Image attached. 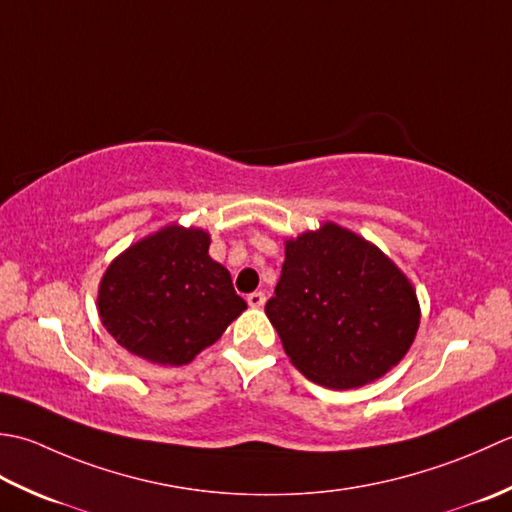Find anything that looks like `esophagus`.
Returning a JSON list of instances; mask_svg holds the SVG:
<instances>
[{
	"label": "esophagus",
	"mask_w": 512,
	"mask_h": 512,
	"mask_svg": "<svg viewBox=\"0 0 512 512\" xmlns=\"http://www.w3.org/2000/svg\"><path fill=\"white\" fill-rule=\"evenodd\" d=\"M247 302H249V307H254V309L263 307L265 305V294H263V291H254V294L247 296Z\"/></svg>",
	"instance_id": "esophagus-1"
}]
</instances>
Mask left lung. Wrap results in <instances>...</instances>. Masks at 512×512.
Listing matches in <instances>:
<instances>
[{
  "instance_id": "left-lung-1",
  "label": "left lung",
  "mask_w": 512,
  "mask_h": 512,
  "mask_svg": "<svg viewBox=\"0 0 512 512\" xmlns=\"http://www.w3.org/2000/svg\"><path fill=\"white\" fill-rule=\"evenodd\" d=\"M265 314L307 380L347 391L398 367L420 327V300L378 245L327 221L287 238Z\"/></svg>"
}]
</instances>
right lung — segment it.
<instances>
[{"instance_id":"obj_1","label":"right lung","mask_w":512,"mask_h":512,"mask_svg":"<svg viewBox=\"0 0 512 512\" xmlns=\"http://www.w3.org/2000/svg\"><path fill=\"white\" fill-rule=\"evenodd\" d=\"M212 236L170 223L143 236L103 271L101 325L132 356L190 364L247 309L229 271L210 256Z\"/></svg>"}]
</instances>
